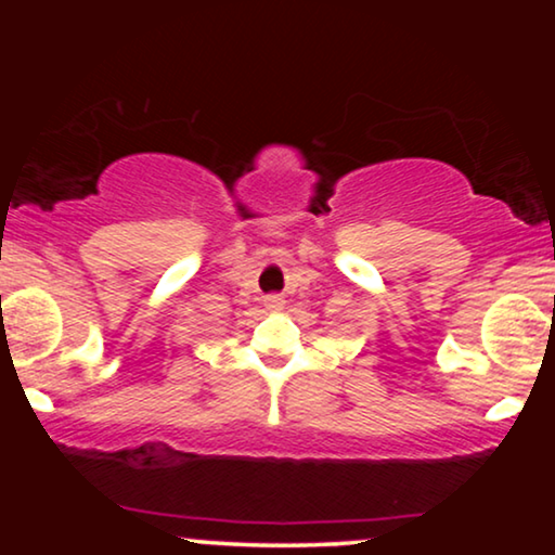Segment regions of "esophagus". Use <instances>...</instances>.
Instances as JSON below:
<instances>
[{
	"mask_svg": "<svg viewBox=\"0 0 555 555\" xmlns=\"http://www.w3.org/2000/svg\"><path fill=\"white\" fill-rule=\"evenodd\" d=\"M264 306H268V310H283L285 300L280 298V295H268V298H264Z\"/></svg>",
	"mask_w": 555,
	"mask_h": 555,
	"instance_id": "34e87169",
	"label": "esophagus"
}]
</instances>
